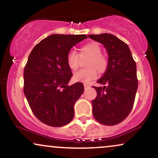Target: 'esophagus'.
<instances>
[{"label":"esophagus","instance_id":"esophagus-1","mask_svg":"<svg viewBox=\"0 0 158 158\" xmlns=\"http://www.w3.org/2000/svg\"><path fill=\"white\" fill-rule=\"evenodd\" d=\"M84 87H85V89L86 90V89H88V88H90V85H88V84H85L84 85Z\"/></svg>","mask_w":158,"mask_h":158}]
</instances>
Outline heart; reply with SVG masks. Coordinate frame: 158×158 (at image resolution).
I'll use <instances>...</instances> for the list:
<instances>
[{"instance_id":"heart-1","label":"heart","mask_w":158,"mask_h":158,"mask_svg":"<svg viewBox=\"0 0 158 158\" xmlns=\"http://www.w3.org/2000/svg\"><path fill=\"white\" fill-rule=\"evenodd\" d=\"M102 48L97 42H90L85 44L80 49L79 56H90L87 62L88 68L81 69L74 73L73 80L75 81L88 83L97 77V70L99 73H104L108 67V60L102 53ZM67 65L71 70H76L79 67V56L73 51L68 52L66 59Z\"/></svg>"}]
</instances>
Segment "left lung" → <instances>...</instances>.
Returning a JSON list of instances; mask_svg holds the SVG:
<instances>
[{
	"instance_id": "8db88e82",
	"label": "left lung",
	"mask_w": 158,
	"mask_h": 158,
	"mask_svg": "<svg viewBox=\"0 0 158 158\" xmlns=\"http://www.w3.org/2000/svg\"><path fill=\"white\" fill-rule=\"evenodd\" d=\"M104 45L108 55L106 71L94 87L97 97L92 100L94 118L106 126H114L128 117L133 108L138 81L136 62L124 41L111 34L88 35Z\"/></svg>"
}]
</instances>
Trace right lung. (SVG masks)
Instances as JSON below:
<instances>
[{"mask_svg": "<svg viewBox=\"0 0 158 158\" xmlns=\"http://www.w3.org/2000/svg\"><path fill=\"white\" fill-rule=\"evenodd\" d=\"M86 35L53 34L32 49L23 70V92L34 115L52 127L67 125L73 118L74 104L84 91L73 77L66 59L70 49Z\"/></svg>", "mask_w": 158, "mask_h": 158, "instance_id": "add662e5", "label": "right lung"}]
</instances>
